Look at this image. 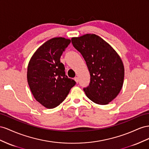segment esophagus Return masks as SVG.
Wrapping results in <instances>:
<instances>
[{"label":"esophagus","mask_w":149,"mask_h":149,"mask_svg":"<svg viewBox=\"0 0 149 149\" xmlns=\"http://www.w3.org/2000/svg\"><path fill=\"white\" fill-rule=\"evenodd\" d=\"M74 80H75V82H77V83L79 82V78H78L77 77H75L74 78Z\"/></svg>","instance_id":"esophagus-1"}]
</instances>
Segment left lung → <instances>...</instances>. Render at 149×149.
I'll use <instances>...</instances> for the list:
<instances>
[{
  "instance_id": "8db88e82",
  "label": "left lung",
  "mask_w": 149,
  "mask_h": 149,
  "mask_svg": "<svg viewBox=\"0 0 149 149\" xmlns=\"http://www.w3.org/2000/svg\"><path fill=\"white\" fill-rule=\"evenodd\" d=\"M71 40L90 72V84L84 88L87 97L95 104H108L119 93L124 82V67L120 56L95 34L73 37Z\"/></svg>"
}]
</instances>
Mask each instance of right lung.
Returning a JSON list of instances; mask_svg holds the SVG:
<instances>
[{"mask_svg":"<svg viewBox=\"0 0 149 149\" xmlns=\"http://www.w3.org/2000/svg\"><path fill=\"white\" fill-rule=\"evenodd\" d=\"M70 43L65 38H52L36 50L29 63V87L36 100L47 109L60 105L76 84L65 75L64 65L60 61Z\"/></svg>","mask_w":149,"mask_h":149,"instance_id":"1","label":"right lung"}]
</instances>
